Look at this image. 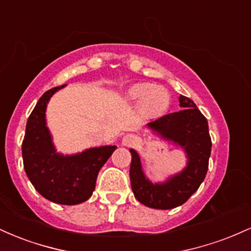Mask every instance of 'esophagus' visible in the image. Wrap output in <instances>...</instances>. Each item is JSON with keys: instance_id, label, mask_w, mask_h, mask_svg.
<instances>
[{"instance_id": "1", "label": "esophagus", "mask_w": 251, "mask_h": 251, "mask_svg": "<svg viewBox=\"0 0 251 251\" xmlns=\"http://www.w3.org/2000/svg\"><path fill=\"white\" fill-rule=\"evenodd\" d=\"M140 138L135 134H126L123 138V145L124 146H134L139 144Z\"/></svg>"}]
</instances>
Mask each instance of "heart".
<instances>
[{"label": "heart", "instance_id": "1", "mask_svg": "<svg viewBox=\"0 0 251 251\" xmlns=\"http://www.w3.org/2000/svg\"><path fill=\"white\" fill-rule=\"evenodd\" d=\"M126 98L128 101L139 103L140 111L151 118L163 116L171 101L168 89L152 83H137L132 86L126 93Z\"/></svg>", "mask_w": 251, "mask_h": 251}]
</instances>
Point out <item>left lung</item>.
<instances>
[{"instance_id": "left-lung-1", "label": "left lung", "mask_w": 251, "mask_h": 251, "mask_svg": "<svg viewBox=\"0 0 251 251\" xmlns=\"http://www.w3.org/2000/svg\"><path fill=\"white\" fill-rule=\"evenodd\" d=\"M180 111L148 124V127L165 140L179 145L188 163L179 174L164 183H152L144 174L139 154L133 149L129 179L134 197L149 208L168 210L185 203L197 191L208 172L211 138L206 118L189 98L179 97Z\"/></svg>"}]
</instances>
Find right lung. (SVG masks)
Segmentation results:
<instances>
[{
	"label": "right lung",
	"mask_w": 251,
	"mask_h": 251,
	"mask_svg": "<svg viewBox=\"0 0 251 251\" xmlns=\"http://www.w3.org/2000/svg\"><path fill=\"white\" fill-rule=\"evenodd\" d=\"M65 86L50 89L39 99L25 126L22 157L25 174L40 195L54 203L75 205L93 194L98 174L117 146L92 148L71 155L57 153L46 125V108L51 96Z\"/></svg>",
	"instance_id": "obj_1"
}]
</instances>
